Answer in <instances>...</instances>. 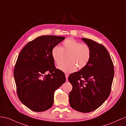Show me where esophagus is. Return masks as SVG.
<instances>
[{"label": "esophagus", "instance_id": "obj_1", "mask_svg": "<svg viewBox=\"0 0 126 126\" xmlns=\"http://www.w3.org/2000/svg\"><path fill=\"white\" fill-rule=\"evenodd\" d=\"M65 78H66V81H67V80H68V77H69V75L67 73H65Z\"/></svg>", "mask_w": 126, "mask_h": 126}]
</instances>
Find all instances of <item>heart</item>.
<instances>
[{
  "instance_id": "1",
  "label": "heart",
  "mask_w": 126,
  "mask_h": 126,
  "mask_svg": "<svg viewBox=\"0 0 126 126\" xmlns=\"http://www.w3.org/2000/svg\"><path fill=\"white\" fill-rule=\"evenodd\" d=\"M65 54H68L69 61L63 63L58 68L66 73L73 72L77 67L80 70L88 65L92 56V50L89 45L82 44L74 39H67L63 42V46H54L51 50V56L57 65L63 62Z\"/></svg>"
}]
</instances>
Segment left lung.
Wrapping results in <instances>:
<instances>
[{
  "mask_svg": "<svg viewBox=\"0 0 126 126\" xmlns=\"http://www.w3.org/2000/svg\"><path fill=\"white\" fill-rule=\"evenodd\" d=\"M82 39L91 48V59L84 68L70 75L72 89L69 102L76 111L87 113L98 108L108 98L114 71L111 56L103 45L89 39Z\"/></svg>",
  "mask_w": 126,
  "mask_h": 126,
  "instance_id": "8db88e82",
  "label": "left lung"
}]
</instances>
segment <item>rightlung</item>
I'll list each match as a JSON object with an SVG mask.
<instances>
[{"instance_id":"add662e5","label":"right lung","mask_w":126,"mask_h":126,"mask_svg":"<svg viewBox=\"0 0 126 126\" xmlns=\"http://www.w3.org/2000/svg\"><path fill=\"white\" fill-rule=\"evenodd\" d=\"M65 38L38 37L25 45L18 55L14 69L18 97L31 110L42 112L53 106L54 94L65 82V74L56 69L52 48Z\"/></svg>"}]
</instances>
